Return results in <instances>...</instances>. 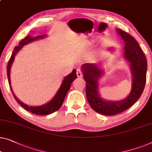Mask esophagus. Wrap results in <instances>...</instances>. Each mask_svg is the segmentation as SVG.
Masks as SVG:
<instances>
[{"instance_id":"34e87169","label":"esophagus","mask_w":152,"mask_h":152,"mask_svg":"<svg viewBox=\"0 0 152 152\" xmlns=\"http://www.w3.org/2000/svg\"><path fill=\"white\" fill-rule=\"evenodd\" d=\"M76 73H77V75L78 77H82L83 73H82V72L81 71V70H80V69L77 70Z\"/></svg>"}]
</instances>
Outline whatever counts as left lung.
<instances>
[{
  "label": "left lung",
  "mask_w": 152,
  "mask_h": 152,
  "mask_svg": "<svg viewBox=\"0 0 152 152\" xmlns=\"http://www.w3.org/2000/svg\"><path fill=\"white\" fill-rule=\"evenodd\" d=\"M118 34L125 42V58L130 62L133 76L132 89L126 99L119 102H107L99 97L97 92V80L103 72L93 64L82 66L86 81V92L90 105L96 113L107 116L118 114L134 104L143 92L146 82L147 60L141 48L133 36L121 29Z\"/></svg>",
  "instance_id": "1"
}]
</instances>
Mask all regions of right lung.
Instances as JSON below:
<instances>
[{"label":"right lung","instance_id":"right-lung-1","mask_svg":"<svg viewBox=\"0 0 152 152\" xmlns=\"http://www.w3.org/2000/svg\"><path fill=\"white\" fill-rule=\"evenodd\" d=\"M44 36H45V35H44V36H36L35 38H31V36H28L26 37L25 39H22V40L20 42V43L18 44V46H17V47L14 48L13 53L10 59V61H8L7 67V77H8L9 83H10V89L12 92V94L14 96L15 99H16V102L25 110L31 112V113L33 114H38V115H47V114H50L53 113H54V112L58 110L60 108L61 105H62L65 96L66 95L68 91H69L70 88H71V83H72V81L77 78V74H76L77 71L75 69H74L71 74H69L68 76L65 77L64 80V81H62V83H61L60 89L58 90V92L56 93V96L53 98V99L50 101V102L47 103V104L41 105V106H37V107L28 106V105H26L25 103H23V102H20V101L15 96V94L12 91V86H11V80H10V69H11V66H12L13 61H14V57L16 56L17 53L19 51V50L24 45H27V44L31 42L36 40V39L43 38Z\"/></svg>","mask_w":152,"mask_h":152}]
</instances>
